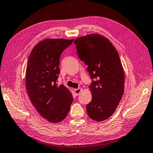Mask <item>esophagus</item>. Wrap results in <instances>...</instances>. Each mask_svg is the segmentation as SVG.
Wrapping results in <instances>:
<instances>
[{"label": "esophagus", "mask_w": 153, "mask_h": 153, "mask_svg": "<svg viewBox=\"0 0 153 153\" xmlns=\"http://www.w3.org/2000/svg\"><path fill=\"white\" fill-rule=\"evenodd\" d=\"M82 88H78V89H74V94L76 95V96H79V94L81 92V91H82Z\"/></svg>", "instance_id": "1"}]
</instances>
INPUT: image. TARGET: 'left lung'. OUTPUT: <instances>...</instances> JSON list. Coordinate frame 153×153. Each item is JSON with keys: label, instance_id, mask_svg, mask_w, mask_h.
Returning <instances> with one entry per match:
<instances>
[{"label": "left lung", "instance_id": "left-lung-1", "mask_svg": "<svg viewBox=\"0 0 153 153\" xmlns=\"http://www.w3.org/2000/svg\"><path fill=\"white\" fill-rule=\"evenodd\" d=\"M74 43L94 79L89 86L92 99L86 106L88 114L95 121H103L114 113L124 93V73L119 55L110 40L100 34L78 37Z\"/></svg>", "mask_w": 153, "mask_h": 153}]
</instances>
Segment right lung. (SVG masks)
Returning a JSON list of instances; mask_svg holds the SVG:
<instances>
[{"label": "right lung", "mask_w": 153, "mask_h": 153, "mask_svg": "<svg viewBox=\"0 0 153 153\" xmlns=\"http://www.w3.org/2000/svg\"><path fill=\"white\" fill-rule=\"evenodd\" d=\"M74 39H46L30 52L26 69L29 99L41 116L50 123H59L69 113L73 97L63 84L57 85L61 53Z\"/></svg>", "instance_id": "obj_1"}]
</instances>
